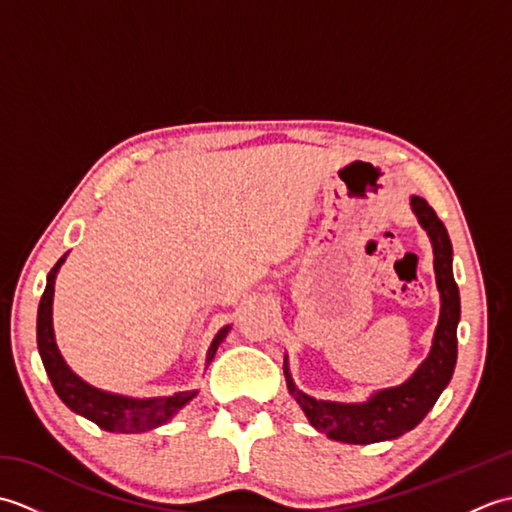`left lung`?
Listing matches in <instances>:
<instances>
[{
  "label": "left lung",
  "mask_w": 512,
  "mask_h": 512,
  "mask_svg": "<svg viewBox=\"0 0 512 512\" xmlns=\"http://www.w3.org/2000/svg\"><path fill=\"white\" fill-rule=\"evenodd\" d=\"M411 211L427 231L433 248V273L440 292V319L433 332L431 350L405 383L376 389L363 402L319 400L303 391L292 380L288 356H284V376L288 391L299 402L306 418L330 440L347 444H372L396 440L424 420L440 394L451 383L458 361L460 290L453 279V246L447 228L436 211L420 195H411Z\"/></svg>",
  "instance_id": "left-lung-1"
}]
</instances>
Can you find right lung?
Returning <instances> with one entry per match:
<instances>
[{
    "instance_id": "1",
    "label": "right lung",
    "mask_w": 512,
    "mask_h": 512,
    "mask_svg": "<svg viewBox=\"0 0 512 512\" xmlns=\"http://www.w3.org/2000/svg\"><path fill=\"white\" fill-rule=\"evenodd\" d=\"M65 253L54 268L48 273L46 290L39 301L37 312V347L41 363L46 367V374L50 383L57 391V396L79 416L92 420L99 424L101 429L112 433H143L158 429L162 424H167L176 413L198 396V389L176 391L173 396H156V398H132L123 394H114V391H105L90 385L88 380H83L79 374L72 372V367L65 363V358L59 352L57 339H54V325H52V301H54V281H57L59 268L63 266ZM231 332V325L215 334L211 341L209 352H206V365H211L217 347L222 345L226 334Z\"/></svg>"
}]
</instances>
